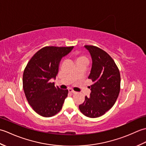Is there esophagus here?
<instances>
[{
  "instance_id": "esophagus-1",
  "label": "esophagus",
  "mask_w": 146,
  "mask_h": 146,
  "mask_svg": "<svg viewBox=\"0 0 146 146\" xmlns=\"http://www.w3.org/2000/svg\"><path fill=\"white\" fill-rule=\"evenodd\" d=\"M68 92H69L70 93H71V94H76V92L74 91L73 90H72L71 88H69V89H68Z\"/></svg>"
}]
</instances>
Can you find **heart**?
<instances>
[{"label":"heart","instance_id":"obj_1","mask_svg":"<svg viewBox=\"0 0 146 146\" xmlns=\"http://www.w3.org/2000/svg\"><path fill=\"white\" fill-rule=\"evenodd\" d=\"M75 60L76 63H78L79 61H88V58H86L85 55L82 54L81 53H76L75 56Z\"/></svg>","mask_w":146,"mask_h":146}]
</instances>
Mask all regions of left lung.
Returning a JSON list of instances; mask_svg holds the SVG:
<instances>
[{
    "mask_svg": "<svg viewBox=\"0 0 146 146\" xmlns=\"http://www.w3.org/2000/svg\"><path fill=\"white\" fill-rule=\"evenodd\" d=\"M92 58V68L88 76L94 83L90 97L79 105L85 116L96 118L103 115L113 107L120 90V75L119 68L110 56L95 46L86 45Z\"/></svg>",
    "mask_w": 146,
    "mask_h": 146,
    "instance_id": "8db88e82",
    "label": "left lung"
}]
</instances>
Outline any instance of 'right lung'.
<instances>
[{
  "label": "right lung",
  "instance_id": "1",
  "mask_svg": "<svg viewBox=\"0 0 146 146\" xmlns=\"http://www.w3.org/2000/svg\"><path fill=\"white\" fill-rule=\"evenodd\" d=\"M73 48L45 46L33 55L24 70V94L33 109L40 115L52 117L63 107L68 90L55 87L50 80L56 78L61 59Z\"/></svg>",
  "mask_w": 146,
  "mask_h": 146
}]
</instances>
